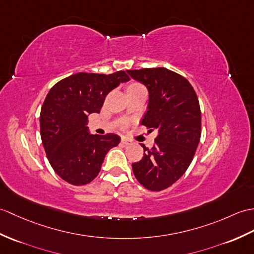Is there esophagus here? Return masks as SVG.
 Returning <instances> with one entry per match:
<instances>
[{"label":"esophagus","mask_w":254,"mask_h":254,"mask_svg":"<svg viewBox=\"0 0 254 254\" xmlns=\"http://www.w3.org/2000/svg\"><path fill=\"white\" fill-rule=\"evenodd\" d=\"M121 141H122V144H125V145H132L133 144V140L129 138H127V137H122Z\"/></svg>","instance_id":"obj_1"}]
</instances>
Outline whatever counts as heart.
Wrapping results in <instances>:
<instances>
[{
	"label": "heart",
	"mask_w": 254,
	"mask_h": 254,
	"mask_svg": "<svg viewBox=\"0 0 254 254\" xmlns=\"http://www.w3.org/2000/svg\"><path fill=\"white\" fill-rule=\"evenodd\" d=\"M131 86H138L137 84H133V85H131Z\"/></svg>",
	"instance_id": "heart-1"
}]
</instances>
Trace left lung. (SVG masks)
Instances as JSON below:
<instances>
[{"mask_svg": "<svg viewBox=\"0 0 254 254\" xmlns=\"http://www.w3.org/2000/svg\"><path fill=\"white\" fill-rule=\"evenodd\" d=\"M132 79L148 90V106L141 125L158 136L152 148L132 163L135 178L152 191L170 187L186 172L201 135V113L191 84L167 68L127 70Z\"/></svg>", "mask_w": 254, "mask_h": 254, "instance_id": "obj_1", "label": "left lung"}]
</instances>
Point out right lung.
I'll list each match as a JSON object with an SVG mask.
<instances>
[{
	"instance_id": "1",
	"label": "right lung",
	"mask_w": 254,
	"mask_h": 254,
	"mask_svg": "<svg viewBox=\"0 0 254 254\" xmlns=\"http://www.w3.org/2000/svg\"><path fill=\"white\" fill-rule=\"evenodd\" d=\"M129 81L125 71L80 72L53 86L40 114V133L56 174L72 185H85L98 175L107 152L118 146L117 134H91L87 119L99 114L107 94Z\"/></svg>"
}]
</instances>
